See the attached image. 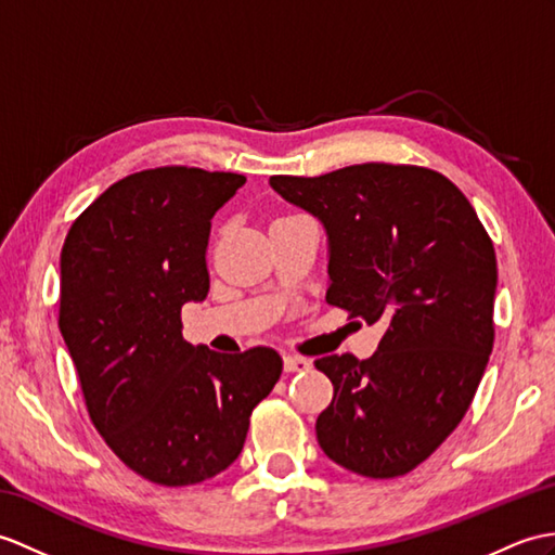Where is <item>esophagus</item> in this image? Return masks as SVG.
I'll use <instances>...</instances> for the list:
<instances>
[{
	"mask_svg": "<svg viewBox=\"0 0 555 555\" xmlns=\"http://www.w3.org/2000/svg\"><path fill=\"white\" fill-rule=\"evenodd\" d=\"M309 366H312V362L305 357H295V354H286L283 357V369H286L288 373H295V371H307Z\"/></svg>",
	"mask_w": 555,
	"mask_h": 555,
	"instance_id": "1",
	"label": "esophagus"
}]
</instances>
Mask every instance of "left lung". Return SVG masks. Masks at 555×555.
Masks as SVG:
<instances>
[{
	"label": "left lung",
	"mask_w": 555,
	"mask_h": 555,
	"mask_svg": "<svg viewBox=\"0 0 555 555\" xmlns=\"http://www.w3.org/2000/svg\"><path fill=\"white\" fill-rule=\"evenodd\" d=\"M269 184L326 229V302L385 326L373 357L314 362L333 383L319 447L364 478L414 470L466 416L492 354V238L428 167L364 163Z\"/></svg>",
	"instance_id": "left-lung-1"
}]
</instances>
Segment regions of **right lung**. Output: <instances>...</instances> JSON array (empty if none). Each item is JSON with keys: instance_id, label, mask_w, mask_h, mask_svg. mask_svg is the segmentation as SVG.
<instances>
[{"instance_id": "1", "label": "right lung", "mask_w": 555, "mask_h": 555, "mask_svg": "<svg viewBox=\"0 0 555 555\" xmlns=\"http://www.w3.org/2000/svg\"><path fill=\"white\" fill-rule=\"evenodd\" d=\"M246 177L156 167L108 186L61 250L59 328L94 428L125 466L165 487L227 470L283 362L272 347L219 354L182 336L210 291V219Z\"/></svg>"}]
</instances>
